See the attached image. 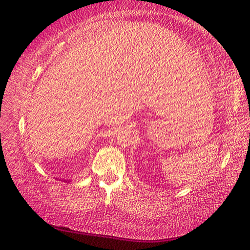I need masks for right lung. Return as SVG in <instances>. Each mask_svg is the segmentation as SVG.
Returning a JSON list of instances; mask_svg holds the SVG:
<instances>
[{
  "instance_id": "right-lung-1",
  "label": "right lung",
  "mask_w": 250,
  "mask_h": 250,
  "mask_svg": "<svg viewBox=\"0 0 250 250\" xmlns=\"http://www.w3.org/2000/svg\"><path fill=\"white\" fill-rule=\"evenodd\" d=\"M68 182H69V181H68Z\"/></svg>"
}]
</instances>
